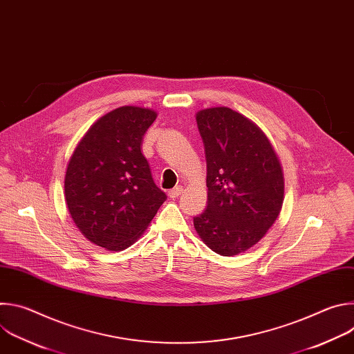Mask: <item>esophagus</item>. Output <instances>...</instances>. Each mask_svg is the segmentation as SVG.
Returning a JSON list of instances; mask_svg holds the SVG:
<instances>
[{
	"instance_id": "obj_1",
	"label": "esophagus",
	"mask_w": 354,
	"mask_h": 354,
	"mask_svg": "<svg viewBox=\"0 0 354 354\" xmlns=\"http://www.w3.org/2000/svg\"><path fill=\"white\" fill-rule=\"evenodd\" d=\"M182 193H183V187H182V186H178V187L169 190V192H168V196H169L171 198H176V197H179Z\"/></svg>"
}]
</instances>
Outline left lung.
<instances>
[{
  "label": "left lung",
  "instance_id": "obj_1",
  "mask_svg": "<svg viewBox=\"0 0 354 354\" xmlns=\"http://www.w3.org/2000/svg\"><path fill=\"white\" fill-rule=\"evenodd\" d=\"M196 122L207 162V209L193 218L212 250L235 257L257 245L277 220L284 175L263 130L227 106L201 109Z\"/></svg>",
  "mask_w": 354,
  "mask_h": 354
}]
</instances>
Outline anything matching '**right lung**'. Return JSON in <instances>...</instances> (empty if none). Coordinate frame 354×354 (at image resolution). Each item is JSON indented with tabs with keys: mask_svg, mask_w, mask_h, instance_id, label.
<instances>
[{
	"mask_svg": "<svg viewBox=\"0 0 354 354\" xmlns=\"http://www.w3.org/2000/svg\"><path fill=\"white\" fill-rule=\"evenodd\" d=\"M157 116L133 105L111 111L88 129L67 164L70 216L88 241L111 252L133 245L167 200L141 153L142 136Z\"/></svg>",
	"mask_w": 354,
	"mask_h": 354,
	"instance_id": "1",
	"label": "right lung"
}]
</instances>
